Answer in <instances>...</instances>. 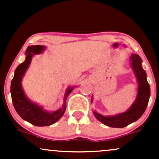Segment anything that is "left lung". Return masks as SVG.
Returning <instances> with one entry per match:
<instances>
[{
  "label": "left lung",
  "mask_w": 159,
  "mask_h": 159,
  "mask_svg": "<svg viewBox=\"0 0 159 159\" xmlns=\"http://www.w3.org/2000/svg\"><path fill=\"white\" fill-rule=\"evenodd\" d=\"M132 67L138 80V89L137 98L132 106L125 112L105 116L93 111L96 118L104 125L113 128H123L138 120L145 112L150 96V87L147 80V74L142 68V60L138 54L131 56ZM93 99V98H92Z\"/></svg>",
  "instance_id": "obj_1"
}]
</instances>
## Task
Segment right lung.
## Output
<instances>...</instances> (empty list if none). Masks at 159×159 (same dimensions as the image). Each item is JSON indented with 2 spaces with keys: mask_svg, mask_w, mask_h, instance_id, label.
<instances>
[{
  "mask_svg": "<svg viewBox=\"0 0 159 159\" xmlns=\"http://www.w3.org/2000/svg\"><path fill=\"white\" fill-rule=\"evenodd\" d=\"M45 47L43 45H30L27 48L26 59L22 63L19 64L15 70L14 77L11 81L10 92L12 101L16 112L28 123L36 126H47L55 123L62 117L66 111V100L67 96L71 93L74 87H69L64 96V102L63 107L54 112H48L43 110V107L30 101L24 93L21 81L29 65L31 62L32 57L34 54H41Z\"/></svg>",
  "mask_w": 159,
  "mask_h": 159,
  "instance_id": "obj_1",
  "label": "right lung"
}]
</instances>
